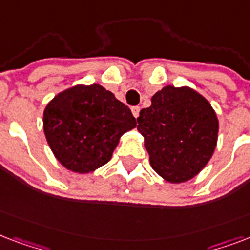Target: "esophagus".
I'll list each match as a JSON object with an SVG mask.
<instances>
[{
  "label": "esophagus",
  "mask_w": 250,
  "mask_h": 250,
  "mask_svg": "<svg viewBox=\"0 0 250 250\" xmlns=\"http://www.w3.org/2000/svg\"><path fill=\"white\" fill-rule=\"evenodd\" d=\"M139 111H141V108H139L138 105H135V107H131V113H133V116H134V117H138Z\"/></svg>",
  "instance_id": "34e87169"
}]
</instances>
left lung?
Instances as JSON below:
<instances>
[{
	"label": "left lung",
	"mask_w": 250,
	"mask_h": 250,
	"mask_svg": "<svg viewBox=\"0 0 250 250\" xmlns=\"http://www.w3.org/2000/svg\"><path fill=\"white\" fill-rule=\"evenodd\" d=\"M137 129L151 167L169 183H184L208 164L218 139V119L208 100L181 87H164L143 108Z\"/></svg>",
	"instance_id": "8db88e82"
}]
</instances>
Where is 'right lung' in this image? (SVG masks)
I'll list each match as a JSON object with an SVG mask.
<instances>
[{
  "mask_svg": "<svg viewBox=\"0 0 250 250\" xmlns=\"http://www.w3.org/2000/svg\"><path fill=\"white\" fill-rule=\"evenodd\" d=\"M42 123L56 158L78 173L108 163L120 137L137 125L129 107L99 84L75 86L55 96Z\"/></svg>",
  "mask_w": 250,
  "mask_h": 250,
  "instance_id": "right-lung-1",
  "label": "right lung"
}]
</instances>
